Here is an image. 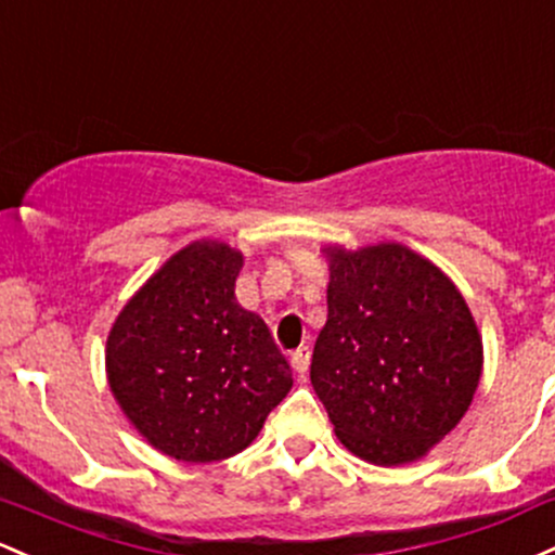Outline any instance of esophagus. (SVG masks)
<instances>
[{"label": "esophagus", "instance_id": "obj_1", "mask_svg": "<svg viewBox=\"0 0 555 555\" xmlns=\"http://www.w3.org/2000/svg\"><path fill=\"white\" fill-rule=\"evenodd\" d=\"M308 366H310V347H297V350L292 352V369H295L300 376H306Z\"/></svg>", "mask_w": 555, "mask_h": 555}]
</instances>
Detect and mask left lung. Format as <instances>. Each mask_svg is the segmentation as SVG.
<instances>
[{"mask_svg": "<svg viewBox=\"0 0 555 555\" xmlns=\"http://www.w3.org/2000/svg\"><path fill=\"white\" fill-rule=\"evenodd\" d=\"M326 324L310 385L358 459L403 466L459 426L482 376V334L442 268L400 242L326 245Z\"/></svg>", "mask_w": 555, "mask_h": 555, "instance_id": "left-lung-1", "label": "left lung"}]
</instances>
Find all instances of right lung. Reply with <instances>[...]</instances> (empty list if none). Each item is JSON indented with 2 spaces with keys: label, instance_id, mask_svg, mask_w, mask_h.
Segmentation results:
<instances>
[{
  "label": "right lung",
  "instance_id": "add662e5",
  "mask_svg": "<svg viewBox=\"0 0 555 555\" xmlns=\"http://www.w3.org/2000/svg\"><path fill=\"white\" fill-rule=\"evenodd\" d=\"M245 255L181 247L131 295L105 345L107 385L133 429L184 464L242 453L292 389L266 321L236 302Z\"/></svg>",
  "mask_w": 555,
  "mask_h": 555
}]
</instances>
